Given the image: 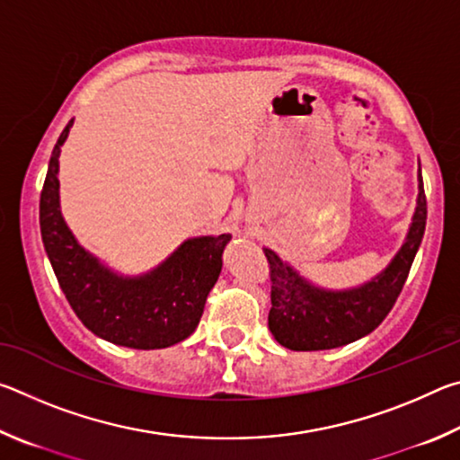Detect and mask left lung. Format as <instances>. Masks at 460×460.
Segmentation results:
<instances>
[{"mask_svg":"<svg viewBox=\"0 0 460 460\" xmlns=\"http://www.w3.org/2000/svg\"><path fill=\"white\" fill-rule=\"evenodd\" d=\"M426 229V194L418 172L416 213L406 241L389 266L351 290H324L302 278L290 263L263 249L270 263L271 308L268 326L279 345L292 351H324L349 345L384 323L410 274Z\"/></svg>","mask_w":460,"mask_h":460,"instance_id":"8db88e82","label":"left lung"}]
</instances>
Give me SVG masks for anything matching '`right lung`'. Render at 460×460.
<instances>
[{
    "instance_id": "right-lung-1",
    "label": "right lung",
    "mask_w": 460,
    "mask_h": 460,
    "mask_svg": "<svg viewBox=\"0 0 460 460\" xmlns=\"http://www.w3.org/2000/svg\"><path fill=\"white\" fill-rule=\"evenodd\" d=\"M73 119L54 146L40 194L46 255L81 323L97 337L129 349H164L190 337L223 266L231 235L194 237L142 276H121L91 255L62 219L58 155Z\"/></svg>"
}]
</instances>
